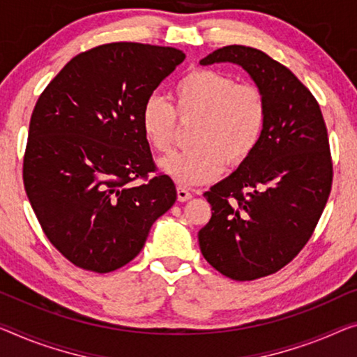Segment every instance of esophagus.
<instances>
[{
  "instance_id": "obj_1",
  "label": "esophagus",
  "mask_w": 357,
  "mask_h": 357,
  "mask_svg": "<svg viewBox=\"0 0 357 357\" xmlns=\"http://www.w3.org/2000/svg\"><path fill=\"white\" fill-rule=\"evenodd\" d=\"M191 191L188 190V188H185V186H177V199L180 201V202H185V201H188V199H191Z\"/></svg>"
}]
</instances>
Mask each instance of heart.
<instances>
[{
    "label": "heart",
    "instance_id": "obj_1",
    "mask_svg": "<svg viewBox=\"0 0 357 357\" xmlns=\"http://www.w3.org/2000/svg\"><path fill=\"white\" fill-rule=\"evenodd\" d=\"M172 107L150 96L140 109V128L153 150L167 153L177 137V116L196 118L190 129L193 145L160 161L161 171L180 185L215 178L223 164L238 166L260 144L266 124V97L257 84L238 83L225 71L197 68L171 89Z\"/></svg>",
    "mask_w": 357,
    "mask_h": 357
}]
</instances>
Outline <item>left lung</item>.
<instances>
[{"label": "left lung", "instance_id": "left-lung-1", "mask_svg": "<svg viewBox=\"0 0 357 357\" xmlns=\"http://www.w3.org/2000/svg\"><path fill=\"white\" fill-rule=\"evenodd\" d=\"M243 67L266 97L260 144L204 196L212 217L197 239L223 276L254 281L281 270L308 243L332 188L333 167L319 103L287 67L259 49L225 46L201 65Z\"/></svg>", "mask_w": 357, "mask_h": 357}]
</instances>
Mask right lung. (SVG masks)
<instances>
[{
    "label": "right lung",
    "mask_w": 357,
    "mask_h": 357,
    "mask_svg": "<svg viewBox=\"0 0 357 357\" xmlns=\"http://www.w3.org/2000/svg\"><path fill=\"white\" fill-rule=\"evenodd\" d=\"M183 60L175 47L109 43L71 59L38 98L24 186L43 231L75 266L109 273L134 260L177 199L169 175L149 177L156 164L139 116Z\"/></svg>",
    "instance_id": "1"
}]
</instances>
